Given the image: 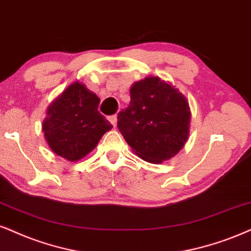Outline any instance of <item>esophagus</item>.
I'll return each mask as SVG.
<instances>
[{"mask_svg": "<svg viewBox=\"0 0 251 251\" xmlns=\"http://www.w3.org/2000/svg\"><path fill=\"white\" fill-rule=\"evenodd\" d=\"M109 120H110V123L112 124V125L116 127V126H117V122H118V119H117V116H116V115H115V116H111L110 118H109Z\"/></svg>", "mask_w": 251, "mask_h": 251, "instance_id": "1", "label": "esophagus"}]
</instances>
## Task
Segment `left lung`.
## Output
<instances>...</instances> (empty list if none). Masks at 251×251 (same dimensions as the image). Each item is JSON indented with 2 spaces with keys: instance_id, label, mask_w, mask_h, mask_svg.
Listing matches in <instances>:
<instances>
[{
  "instance_id": "8db88e82",
  "label": "left lung",
  "mask_w": 251,
  "mask_h": 251,
  "mask_svg": "<svg viewBox=\"0 0 251 251\" xmlns=\"http://www.w3.org/2000/svg\"><path fill=\"white\" fill-rule=\"evenodd\" d=\"M128 107L118 115V128L133 151L151 163H162L184 147L191 112L178 89L148 76L132 85Z\"/></svg>"
}]
</instances>
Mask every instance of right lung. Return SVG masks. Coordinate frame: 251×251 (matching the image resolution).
I'll return each mask as SVG.
<instances>
[{
  "instance_id": "add662e5",
  "label": "right lung",
  "mask_w": 251,
  "mask_h": 251,
  "mask_svg": "<svg viewBox=\"0 0 251 251\" xmlns=\"http://www.w3.org/2000/svg\"><path fill=\"white\" fill-rule=\"evenodd\" d=\"M100 100L80 82L69 85L52 102L43 123L50 148L66 160L78 161L113 127L98 111Z\"/></svg>"
}]
</instances>
